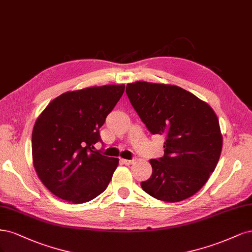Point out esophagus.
Segmentation results:
<instances>
[{
  "instance_id": "esophagus-1",
  "label": "esophagus",
  "mask_w": 252,
  "mask_h": 252,
  "mask_svg": "<svg viewBox=\"0 0 252 252\" xmlns=\"http://www.w3.org/2000/svg\"><path fill=\"white\" fill-rule=\"evenodd\" d=\"M134 161H135V159H131V160H127V159H121V162H123L124 164H126V165H131V164H133L134 163Z\"/></svg>"
}]
</instances>
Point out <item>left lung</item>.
<instances>
[{"mask_svg":"<svg viewBox=\"0 0 252 252\" xmlns=\"http://www.w3.org/2000/svg\"><path fill=\"white\" fill-rule=\"evenodd\" d=\"M126 92L151 134L166 137L164 156L150 160L153 173L142 189L165 202L193 196L220 159L223 139L216 113L177 86L136 82Z\"/></svg>","mask_w":252,"mask_h":252,"instance_id":"8db88e82","label":"left lung"}]
</instances>
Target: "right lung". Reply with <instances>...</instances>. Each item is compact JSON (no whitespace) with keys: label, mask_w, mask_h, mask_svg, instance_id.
<instances>
[{"label":"right lung","mask_w":252,"mask_h":252,"mask_svg":"<svg viewBox=\"0 0 252 252\" xmlns=\"http://www.w3.org/2000/svg\"><path fill=\"white\" fill-rule=\"evenodd\" d=\"M125 92L107 85L66 92L42 112L32 131V159L39 180L56 197L80 204L105 190L118 158L93 151L99 128Z\"/></svg>","instance_id":"1"}]
</instances>
